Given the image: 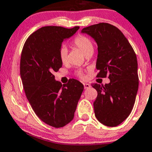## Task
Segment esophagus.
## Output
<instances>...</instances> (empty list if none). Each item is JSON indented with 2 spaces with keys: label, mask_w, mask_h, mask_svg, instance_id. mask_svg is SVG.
Listing matches in <instances>:
<instances>
[{
  "label": "esophagus",
  "mask_w": 152,
  "mask_h": 152,
  "mask_svg": "<svg viewBox=\"0 0 152 152\" xmlns=\"http://www.w3.org/2000/svg\"><path fill=\"white\" fill-rule=\"evenodd\" d=\"M83 86H84V88H85L86 89L88 88L91 87L90 84H88V83H83Z\"/></svg>",
  "instance_id": "1"
}]
</instances>
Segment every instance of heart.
Instances as JSON below:
<instances>
[{"label": "heart", "instance_id": "heart-1", "mask_svg": "<svg viewBox=\"0 0 152 152\" xmlns=\"http://www.w3.org/2000/svg\"><path fill=\"white\" fill-rule=\"evenodd\" d=\"M72 45L80 50L82 51L85 56L90 53H93L94 51V45L92 43L91 40L87 37L85 36H78L75 39L73 40ZM59 58L61 61L62 63H65L66 61L67 58V50L66 48H62L59 51ZM80 75H82L81 73H80Z\"/></svg>", "mask_w": 152, "mask_h": 152}]
</instances>
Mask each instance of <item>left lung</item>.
Listing matches in <instances>:
<instances>
[{"label":"left lung","instance_id":"left-lung-1","mask_svg":"<svg viewBox=\"0 0 152 152\" xmlns=\"http://www.w3.org/2000/svg\"><path fill=\"white\" fill-rule=\"evenodd\" d=\"M82 34L96 42V77L110 82L104 86L92 84L97 91L94 102L95 116L107 126H116L130 114L138 90L137 61L133 48L123 33L114 26L102 23L84 28Z\"/></svg>","mask_w":152,"mask_h":152}]
</instances>
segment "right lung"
Listing matches in <instances>:
<instances>
[{"instance_id":"add662e5","label":"right lung","mask_w":152,"mask_h":152,"mask_svg":"<svg viewBox=\"0 0 152 152\" xmlns=\"http://www.w3.org/2000/svg\"><path fill=\"white\" fill-rule=\"evenodd\" d=\"M79 28L42 27L27 39L22 51L20 77L26 97L37 116L56 128L73 119L84 88L75 79L62 86L53 75L62 66L59 58L62 42Z\"/></svg>"}]
</instances>
